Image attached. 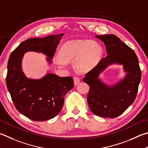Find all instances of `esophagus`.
Instances as JSON below:
<instances>
[{
    "label": "esophagus",
    "instance_id": "1",
    "mask_svg": "<svg viewBox=\"0 0 148 148\" xmlns=\"http://www.w3.org/2000/svg\"><path fill=\"white\" fill-rule=\"evenodd\" d=\"M74 85H78L79 82H80V79L77 76H75L74 77Z\"/></svg>",
    "mask_w": 148,
    "mask_h": 148
}]
</instances>
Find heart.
<instances>
[{
	"label": "heart",
	"mask_w": 148,
	"mask_h": 148,
	"mask_svg": "<svg viewBox=\"0 0 148 148\" xmlns=\"http://www.w3.org/2000/svg\"><path fill=\"white\" fill-rule=\"evenodd\" d=\"M103 55V48L90 40H77L64 44L56 60L58 65L76 61V67L79 72H87L96 66Z\"/></svg>",
	"instance_id": "obj_1"
}]
</instances>
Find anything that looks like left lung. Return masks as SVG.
<instances>
[{
	"label": "left lung",
	"instance_id": "left-lung-1",
	"mask_svg": "<svg viewBox=\"0 0 148 148\" xmlns=\"http://www.w3.org/2000/svg\"><path fill=\"white\" fill-rule=\"evenodd\" d=\"M106 45L107 56L85 75L89 85L87 101L90 111L98 116L113 119L122 114L136 98L141 71L135 52L113 34L96 36ZM112 64L122 65L125 76L114 84L104 82L99 75Z\"/></svg>",
	"mask_w": 148,
	"mask_h": 148
}]
</instances>
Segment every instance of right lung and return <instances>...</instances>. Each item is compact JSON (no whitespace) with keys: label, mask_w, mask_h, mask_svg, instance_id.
<instances>
[{"label":"right lung","mask_w":148,"mask_h":148,"mask_svg":"<svg viewBox=\"0 0 148 148\" xmlns=\"http://www.w3.org/2000/svg\"><path fill=\"white\" fill-rule=\"evenodd\" d=\"M65 34L30 38L13 51L8 63L6 85L16 109L28 119L45 121L53 119L62 109L64 96L74 87L72 77H60L47 72L39 79L26 77L22 61L28 52L42 53L52 65L53 56Z\"/></svg>","instance_id":"right-lung-1"}]
</instances>
